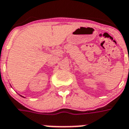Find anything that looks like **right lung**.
<instances>
[{
	"label": "right lung",
	"instance_id": "add662e5",
	"mask_svg": "<svg viewBox=\"0 0 129 129\" xmlns=\"http://www.w3.org/2000/svg\"><path fill=\"white\" fill-rule=\"evenodd\" d=\"M21 96H22V95H21ZM22 97H23V96H22ZM23 98H24V97H23Z\"/></svg>",
	"mask_w": 129,
	"mask_h": 129
}]
</instances>
